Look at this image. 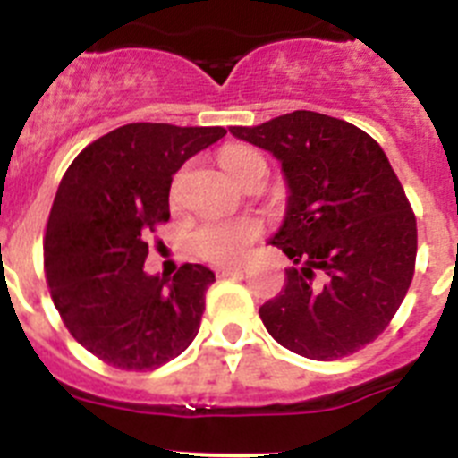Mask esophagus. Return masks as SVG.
I'll return each instance as SVG.
<instances>
[{"label": "esophagus", "instance_id": "34e87169", "mask_svg": "<svg viewBox=\"0 0 458 458\" xmlns=\"http://www.w3.org/2000/svg\"><path fill=\"white\" fill-rule=\"evenodd\" d=\"M236 275H242L241 266H222V268H217V277L220 279L236 277Z\"/></svg>", "mask_w": 458, "mask_h": 458}]
</instances>
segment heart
I'll return each instance as SVG.
<instances>
[{
    "label": "heart",
    "instance_id": "b5f03b06",
    "mask_svg": "<svg viewBox=\"0 0 458 458\" xmlns=\"http://www.w3.org/2000/svg\"><path fill=\"white\" fill-rule=\"evenodd\" d=\"M257 160H264V157L259 156L254 148L241 147V144H233V147H226L220 151V165L236 181H241L242 174L248 172L250 165L257 163ZM259 232H261V226L252 217L206 222V225L194 229L192 248L206 261L233 264L248 252L250 245L257 241Z\"/></svg>",
    "mask_w": 458,
    "mask_h": 458
}]
</instances>
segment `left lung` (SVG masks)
Returning <instances> with one entry per match:
<instances>
[{
  "mask_svg": "<svg viewBox=\"0 0 458 458\" xmlns=\"http://www.w3.org/2000/svg\"><path fill=\"white\" fill-rule=\"evenodd\" d=\"M229 131L273 153L289 185L270 245L293 268L259 310L266 330L323 362L365 349L406 298L418 254L415 213L387 156L358 125L307 109Z\"/></svg>",
  "mask_w": 458,
  "mask_h": 458,
  "instance_id": "obj_1",
  "label": "left lung"
}]
</instances>
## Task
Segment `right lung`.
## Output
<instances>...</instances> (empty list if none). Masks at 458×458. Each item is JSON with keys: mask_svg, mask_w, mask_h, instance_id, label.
<instances>
[{"mask_svg": "<svg viewBox=\"0 0 458 458\" xmlns=\"http://www.w3.org/2000/svg\"><path fill=\"white\" fill-rule=\"evenodd\" d=\"M226 131L128 123L91 141L64 174L46 226V277L64 326L125 371L157 369L199 333L213 270L144 273L148 236L169 220L172 176Z\"/></svg>", "mask_w": 458, "mask_h": 458, "instance_id": "add662e5", "label": "right lung"}]
</instances>
